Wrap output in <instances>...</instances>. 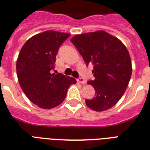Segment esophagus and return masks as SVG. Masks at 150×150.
<instances>
[{
	"instance_id": "esophagus-1",
	"label": "esophagus",
	"mask_w": 150,
	"mask_h": 150,
	"mask_svg": "<svg viewBox=\"0 0 150 150\" xmlns=\"http://www.w3.org/2000/svg\"><path fill=\"white\" fill-rule=\"evenodd\" d=\"M77 81H78V83H82V84H84V83H86V80H85L84 78H78V79H77Z\"/></svg>"
}]
</instances>
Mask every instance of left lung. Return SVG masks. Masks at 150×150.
Segmentation results:
<instances>
[{
    "label": "left lung",
    "instance_id": "8db88e82",
    "mask_svg": "<svg viewBox=\"0 0 150 150\" xmlns=\"http://www.w3.org/2000/svg\"><path fill=\"white\" fill-rule=\"evenodd\" d=\"M86 64L94 65L95 79L89 81L96 96L85 101L96 111H104L118 102L132 76L131 57L126 47L115 36L104 30L75 35L71 39Z\"/></svg>",
    "mask_w": 150,
    "mask_h": 150
}]
</instances>
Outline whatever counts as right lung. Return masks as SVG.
<instances>
[{
	"instance_id": "right-lung-1",
	"label": "right lung",
	"mask_w": 150,
	"mask_h": 150,
	"mask_svg": "<svg viewBox=\"0 0 150 150\" xmlns=\"http://www.w3.org/2000/svg\"><path fill=\"white\" fill-rule=\"evenodd\" d=\"M69 33L47 30L34 35L21 48L16 62L18 82L30 102L43 109L57 107L76 80L61 73H52L56 55Z\"/></svg>"
}]
</instances>
